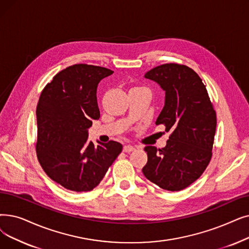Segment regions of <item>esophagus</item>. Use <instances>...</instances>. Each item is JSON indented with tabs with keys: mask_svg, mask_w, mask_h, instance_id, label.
Returning a JSON list of instances; mask_svg holds the SVG:
<instances>
[{
	"mask_svg": "<svg viewBox=\"0 0 249 249\" xmlns=\"http://www.w3.org/2000/svg\"><path fill=\"white\" fill-rule=\"evenodd\" d=\"M133 150H135V147L133 145H130V144L125 145L123 147V151H125V153H131V151H133Z\"/></svg>",
	"mask_w": 249,
	"mask_h": 249,
	"instance_id": "34e87169",
	"label": "esophagus"
}]
</instances>
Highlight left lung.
Wrapping results in <instances>:
<instances>
[{
  "instance_id": "left-lung-1",
  "label": "left lung",
  "mask_w": 249,
  "mask_h": 249,
  "mask_svg": "<svg viewBox=\"0 0 249 249\" xmlns=\"http://www.w3.org/2000/svg\"><path fill=\"white\" fill-rule=\"evenodd\" d=\"M165 91V106L156 124L171 131L163 148L145 146L143 175L160 188L179 191L197 180L212 159L217 116L205 85L196 71L175 63L145 73Z\"/></svg>"
}]
</instances>
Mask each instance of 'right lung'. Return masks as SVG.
I'll return each instance as SVG.
<instances>
[{
    "mask_svg": "<svg viewBox=\"0 0 249 249\" xmlns=\"http://www.w3.org/2000/svg\"><path fill=\"white\" fill-rule=\"evenodd\" d=\"M113 71L75 64L60 71L42 89L36 107V155L46 174L68 190L90 191L122 151L109 142L89 140L92 120L100 118L96 89Z\"/></svg>",
    "mask_w": 249,
    "mask_h": 249,
    "instance_id": "obj_1",
    "label": "right lung"
}]
</instances>
